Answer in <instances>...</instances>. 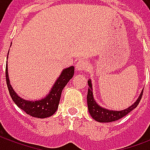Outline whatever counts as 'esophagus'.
Segmentation results:
<instances>
[{
  "label": "esophagus",
  "instance_id": "1",
  "mask_svg": "<svg viewBox=\"0 0 150 150\" xmlns=\"http://www.w3.org/2000/svg\"><path fill=\"white\" fill-rule=\"evenodd\" d=\"M75 66L78 71H87L89 69V63L85 59H80L76 63Z\"/></svg>",
  "mask_w": 150,
  "mask_h": 150
}]
</instances>
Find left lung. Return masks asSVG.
I'll list each match as a JSON object with an SVG mask.
<instances>
[{
  "label": "left lung",
  "mask_w": 150,
  "mask_h": 150,
  "mask_svg": "<svg viewBox=\"0 0 150 150\" xmlns=\"http://www.w3.org/2000/svg\"><path fill=\"white\" fill-rule=\"evenodd\" d=\"M88 85H89V89H88V94H87V103H88L89 114H91L93 118L99 122H111V121H117V120L122 118L123 117L127 115L129 112H131L137 107L142 99V93H143V91H142L140 94L139 97L136 100V102L128 108L123 110H120V111H114V110H109L102 108L96 103L93 96L92 84L90 80L88 81Z\"/></svg>",
  "instance_id": "obj_1"
}]
</instances>
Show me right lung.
<instances>
[{
  "instance_id": "right-lung-1",
  "label": "right lung",
  "mask_w": 150,
  "mask_h": 150,
  "mask_svg": "<svg viewBox=\"0 0 150 150\" xmlns=\"http://www.w3.org/2000/svg\"><path fill=\"white\" fill-rule=\"evenodd\" d=\"M74 70L75 68L73 66H71L63 70L58 79L57 80V82L54 85L51 91L50 92V94H48L46 98L37 101H29L23 100L18 96L16 93L13 90L8 79V64H6V82L11 97L20 109H22L27 114H29L34 117L45 118L50 117L56 112L58 107L62 89L69 82V80L73 77Z\"/></svg>"
}]
</instances>
